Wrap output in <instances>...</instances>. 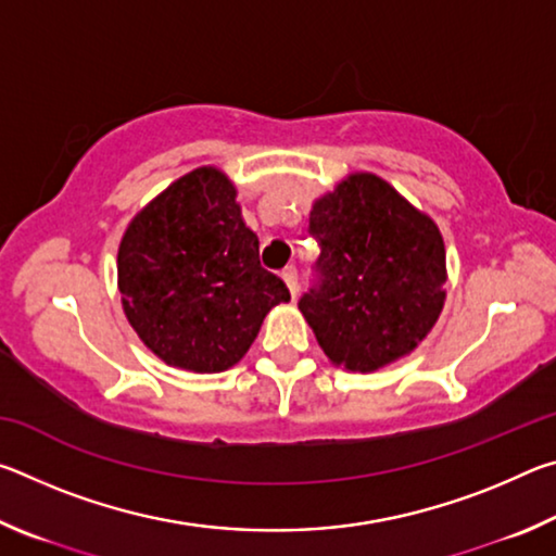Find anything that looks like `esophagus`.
Masks as SVG:
<instances>
[{"instance_id":"obj_1","label":"esophagus","mask_w":556,"mask_h":556,"mask_svg":"<svg viewBox=\"0 0 556 556\" xmlns=\"http://www.w3.org/2000/svg\"><path fill=\"white\" fill-rule=\"evenodd\" d=\"M281 279L287 281L289 294L296 296V291H299V271H296V267H287L285 271H281Z\"/></svg>"}]
</instances>
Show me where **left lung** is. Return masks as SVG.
<instances>
[{"label":"left lung","mask_w":556,"mask_h":556,"mask_svg":"<svg viewBox=\"0 0 556 556\" xmlns=\"http://www.w3.org/2000/svg\"><path fill=\"white\" fill-rule=\"evenodd\" d=\"M316 279L299 308L318 345L353 372L412 353L444 306L446 252L434 220L375 174H353L308 215Z\"/></svg>","instance_id":"obj_1"}]
</instances>
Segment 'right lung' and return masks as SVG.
I'll use <instances>...</instances> for the list:
<instances>
[{"label": "right lung", "mask_w": 556, "mask_h": 556, "mask_svg": "<svg viewBox=\"0 0 556 556\" xmlns=\"http://www.w3.org/2000/svg\"><path fill=\"white\" fill-rule=\"evenodd\" d=\"M117 277L127 321L174 368L223 372L250 351L289 289L260 265V240L218 168L186 174L122 238Z\"/></svg>", "instance_id": "right-lung-1"}]
</instances>
